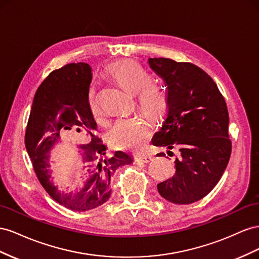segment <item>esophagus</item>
Masks as SVG:
<instances>
[{
    "label": "esophagus",
    "instance_id": "esophagus-1",
    "mask_svg": "<svg viewBox=\"0 0 259 259\" xmlns=\"http://www.w3.org/2000/svg\"><path fill=\"white\" fill-rule=\"evenodd\" d=\"M137 161H141V162H145V164H147V162H150L153 158L152 156H150V155H139V156L136 157Z\"/></svg>",
    "mask_w": 259,
    "mask_h": 259
}]
</instances>
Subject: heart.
<instances>
[{"label": "heart", "mask_w": 259, "mask_h": 259, "mask_svg": "<svg viewBox=\"0 0 259 259\" xmlns=\"http://www.w3.org/2000/svg\"><path fill=\"white\" fill-rule=\"evenodd\" d=\"M107 73L125 90L137 93L139 105L152 117L160 116L166 108V95L160 87L151 82L150 72L134 61H119L109 65ZM89 106L98 123L104 122V114L93 90L89 93ZM150 137V125L140 116L122 117L108 132V141L114 147L140 151Z\"/></svg>", "instance_id": "heart-1"}]
</instances>
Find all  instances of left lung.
<instances>
[{"mask_svg":"<svg viewBox=\"0 0 259 259\" xmlns=\"http://www.w3.org/2000/svg\"><path fill=\"white\" fill-rule=\"evenodd\" d=\"M149 64L167 90L165 120L152 142L167 153L179 151L176 172L157 184L158 193L174 204L194 203L215 188L230 158L226 102L213 80L193 64L161 57Z\"/></svg>","mask_w":259,"mask_h":259,"instance_id":"obj_1","label":"left lung"}]
</instances>
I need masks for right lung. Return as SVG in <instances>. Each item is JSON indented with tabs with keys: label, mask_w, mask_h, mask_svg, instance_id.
<instances>
[{
	"label": "right lung",
	"mask_w": 259,
	"mask_h": 259,
	"mask_svg": "<svg viewBox=\"0 0 259 259\" xmlns=\"http://www.w3.org/2000/svg\"><path fill=\"white\" fill-rule=\"evenodd\" d=\"M92 68L85 63L68 64L51 72L35 92L27 124L25 144L36 177L49 195L75 211L99 207L112 194L110 177L116 169L130 165V154L117 151L105 156L106 146L97 136L98 124L89 106ZM82 138L78 146L85 169L82 187L60 190L51 179L50 151L62 138Z\"/></svg>",
	"instance_id": "right-lung-1"
}]
</instances>
